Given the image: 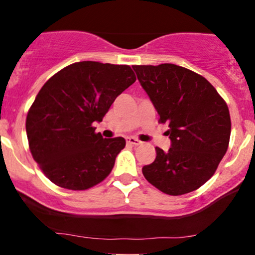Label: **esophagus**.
Listing matches in <instances>:
<instances>
[{
    "instance_id": "34e87169",
    "label": "esophagus",
    "mask_w": 255,
    "mask_h": 255,
    "mask_svg": "<svg viewBox=\"0 0 255 255\" xmlns=\"http://www.w3.org/2000/svg\"><path fill=\"white\" fill-rule=\"evenodd\" d=\"M127 142H128V144H129V145H134V146L141 144V141H140V140H137L136 137H128Z\"/></svg>"
}]
</instances>
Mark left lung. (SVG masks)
Instances as JSON below:
<instances>
[{"mask_svg": "<svg viewBox=\"0 0 255 255\" xmlns=\"http://www.w3.org/2000/svg\"><path fill=\"white\" fill-rule=\"evenodd\" d=\"M137 80L168 124V152L142 168L152 186L169 195L195 191L213 176L228 150L231 121L228 105L204 77L172 63L133 66Z\"/></svg>", "mask_w": 255, "mask_h": 255, "instance_id": "1", "label": "left lung"}]
</instances>
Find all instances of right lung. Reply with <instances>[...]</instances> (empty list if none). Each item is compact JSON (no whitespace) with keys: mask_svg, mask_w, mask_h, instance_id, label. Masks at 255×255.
I'll return each instance as SVG.
<instances>
[{"mask_svg":"<svg viewBox=\"0 0 255 255\" xmlns=\"http://www.w3.org/2000/svg\"><path fill=\"white\" fill-rule=\"evenodd\" d=\"M135 80L127 64L83 61L43 85L27 113L26 133L32 157L52 183L85 191L107 178L126 140L104 139L92 124Z\"/></svg>","mask_w":255,"mask_h":255,"instance_id":"right-lung-1","label":"right lung"}]
</instances>
